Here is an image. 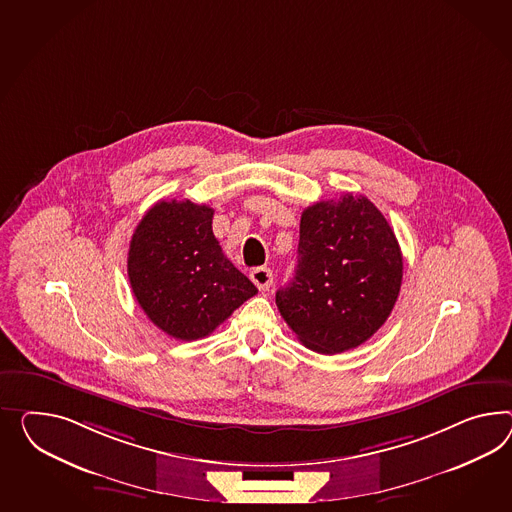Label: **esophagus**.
I'll use <instances>...</instances> for the list:
<instances>
[{"instance_id": "obj_1", "label": "esophagus", "mask_w": 512, "mask_h": 512, "mask_svg": "<svg viewBox=\"0 0 512 512\" xmlns=\"http://www.w3.org/2000/svg\"><path fill=\"white\" fill-rule=\"evenodd\" d=\"M250 280L260 291H267L273 284V271L269 267H256L250 271Z\"/></svg>"}]
</instances>
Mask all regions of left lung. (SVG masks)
<instances>
[{"label":"left lung","instance_id":"obj_1","mask_svg":"<svg viewBox=\"0 0 512 512\" xmlns=\"http://www.w3.org/2000/svg\"><path fill=\"white\" fill-rule=\"evenodd\" d=\"M401 280L392 226L369 198L347 193L302 211L297 271L276 306L302 345L343 353L384 325Z\"/></svg>","mask_w":512,"mask_h":512}]
</instances>
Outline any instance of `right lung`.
<instances>
[{
	"mask_svg": "<svg viewBox=\"0 0 512 512\" xmlns=\"http://www.w3.org/2000/svg\"><path fill=\"white\" fill-rule=\"evenodd\" d=\"M213 208L161 200L137 224L128 252L133 295L148 319L182 341L211 334L258 293L224 256Z\"/></svg>",
	"mask_w": 512,
	"mask_h": 512,
	"instance_id": "obj_1",
	"label": "right lung"
}]
</instances>
